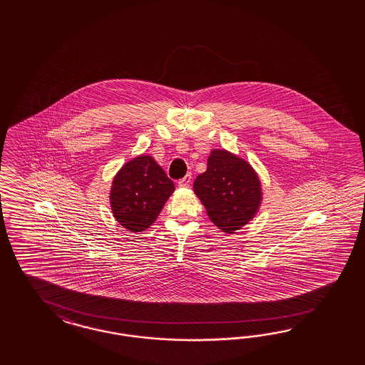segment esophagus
<instances>
[{"instance_id":"1","label":"esophagus","mask_w":365,"mask_h":365,"mask_svg":"<svg viewBox=\"0 0 365 365\" xmlns=\"http://www.w3.org/2000/svg\"><path fill=\"white\" fill-rule=\"evenodd\" d=\"M190 182H191V175L187 174L186 177L182 178V179L178 182V185H179L180 187H187L188 185H190Z\"/></svg>"}]
</instances>
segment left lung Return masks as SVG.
Returning a JSON list of instances; mask_svg holds the SVG:
<instances>
[{"mask_svg":"<svg viewBox=\"0 0 365 365\" xmlns=\"http://www.w3.org/2000/svg\"><path fill=\"white\" fill-rule=\"evenodd\" d=\"M194 191L211 222L229 234L250 221L261 202V183L255 170L225 150L211 151L207 170L195 179Z\"/></svg>","mask_w":365,"mask_h":365,"instance_id":"obj_1","label":"left lung"}]
</instances>
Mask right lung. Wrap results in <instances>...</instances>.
<instances>
[{"instance_id":"add662e5","label":"right lung","mask_w":365,"mask_h":365,"mask_svg":"<svg viewBox=\"0 0 365 365\" xmlns=\"http://www.w3.org/2000/svg\"><path fill=\"white\" fill-rule=\"evenodd\" d=\"M174 183L151 156L140 155L116 174L110 207L116 221L130 232H143L158 218Z\"/></svg>"}]
</instances>
